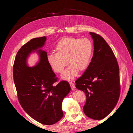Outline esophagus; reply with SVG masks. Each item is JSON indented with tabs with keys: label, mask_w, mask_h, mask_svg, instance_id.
Returning a JSON list of instances; mask_svg holds the SVG:
<instances>
[{
	"label": "esophagus",
	"mask_w": 133,
	"mask_h": 133,
	"mask_svg": "<svg viewBox=\"0 0 133 133\" xmlns=\"http://www.w3.org/2000/svg\"><path fill=\"white\" fill-rule=\"evenodd\" d=\"M69 84H70V85L71 87V88L72 90H75V84L73 82H69Z\"/></svg>",
	"instance_id": "esophagus-1"
}]
</instances>
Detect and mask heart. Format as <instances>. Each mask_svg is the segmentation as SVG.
<instances>
[{"instance_id": "1", "label": "heart", "mask_w": 133, "mask_h": 133, "mask_svg": "<svg viewBox=\"0 0 133 133\" xmlns=\"http://www.w3.org/2000/svg\"><path fill=\"white\" fill-rule=\"evenodd\" d=\"M56 49L57 53L47 55L48 62L55 72L62 73L68 61L70 64L63 72L62 77L70 80L78 75L79 69L85 70L89 66L93 46L88 39L67 38L58 43Z\"/></svg>"}]
</instances>
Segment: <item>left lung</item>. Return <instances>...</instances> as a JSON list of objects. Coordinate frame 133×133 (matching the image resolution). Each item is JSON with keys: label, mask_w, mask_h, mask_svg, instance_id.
<instances>
[{"label": "left lung", "mask_w": 133, "mask_h": 133, "mask_svg": "<svg viewBox=\"0 0 133 133\" xmlns=\"http://www.w3.org/2000/svg\"><path fill=\"white\" fill-rule=\"evenodd\" d=\"M90 34L94 41V54L83 74L76 79L75 87L85 92V114L94 120L102 119L117 104L120 93L119 68L110 46L100 35Z\"/></svg>", "instance_id": "left-lung-1"}]
</instances>
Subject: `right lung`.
I'll list each match as a JSON object with an SVG mask.
<instances>
[{
  "label": "right lung",
  "instance_id": "obj_1",
  "mask_svg": "<svg viewBox=\"0 0 133 133\" xmlns=\"http://www.w3.org/2000/svg\"><path fill=\"white\" fill-rule=\"evenodd\" d=\"M45 37L31 39L23 45L16 55L13 65V78L18 100L26 113L36 121L52 125L62 118L63 99L71 88L62 80L54 85L58 79L47 60L43 46ZM37 51L40 60L37 66L29 67L26 59L31 52Z\"/></svg>",
  "mask_w": 133,
  "mask_h": 133
}]
</instances>
